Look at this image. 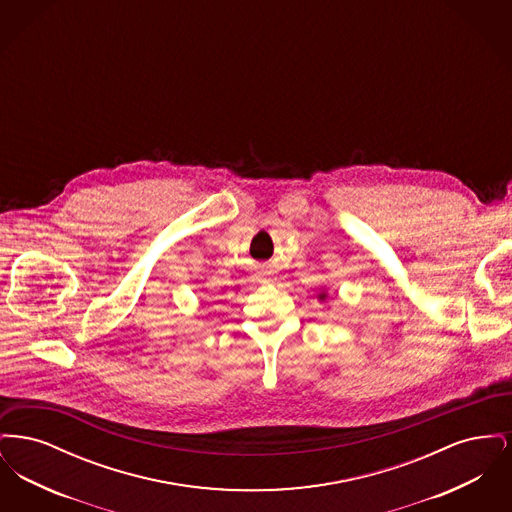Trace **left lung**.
Instances as JSON below:
<instances>
[{
	"mask_svg": "<svg viewBox=\"0 0 512 512\" xmlns=\"http://www.w3.org/2000/svg\"><path fill=\"white\" fill-rule=\"evenodd\" d=\"M317 299L318 301H326V299H328V293H326V290H320V292L317 293Z\"/></svg>",
	"mask_w": 512,
	"mask_h": 512,
	"instance_id": "left-lung-1",
	"label": "left lung"
}]
</instances>
